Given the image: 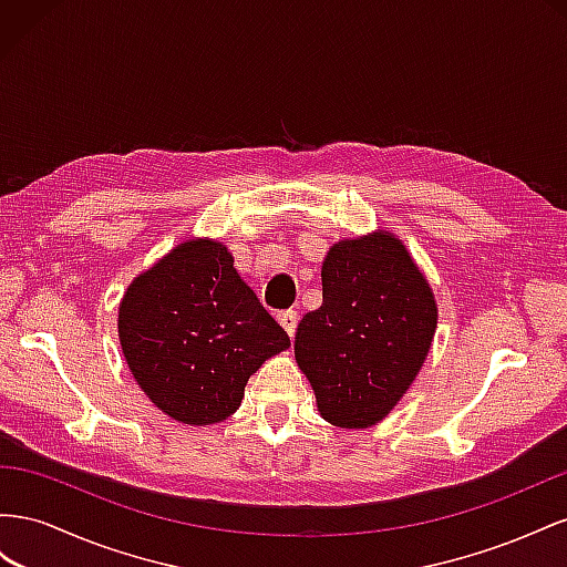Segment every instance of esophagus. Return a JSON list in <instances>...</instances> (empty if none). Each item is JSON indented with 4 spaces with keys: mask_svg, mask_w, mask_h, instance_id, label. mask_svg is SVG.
Segmentation results:
<instances>
[{
    "mask_svg": "<svg viewBox=\"0 0 567 567\" xmlns=\"http://www.w3.org/2000/svg\"><path fill=\"white\" fill-rule=\"evenodd\" d=\"M278 320H280V326L287 330V334L289 337H295V332H297V322H299V316H297V311H280L278 313Z\"/></svg>",
    "mask_w": 567,
    "mask_h": 567,
    "instance_id": "obj_1",
    "label": "esophagus"
}]
</instances>
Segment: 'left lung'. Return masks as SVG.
I'll list each match as a JSON object with an SVG mask.
<instances>
[{"label":"left lung","instance_id":"left-lung-1","mask_svg":"<svg viewBox=\"0 0 567 567\" xmlns=\"http://www.w3.org/2000/svg\"><path fill=\"white\" fill-rule=\"evenodd\" d=\"M320 278L322 306L299 322L297 363L328 423L370 427L425 361L436 328L432 289L390 233L337 241Z\"/></svg>","mask_w":567,"mask_h":567}]
</instances>
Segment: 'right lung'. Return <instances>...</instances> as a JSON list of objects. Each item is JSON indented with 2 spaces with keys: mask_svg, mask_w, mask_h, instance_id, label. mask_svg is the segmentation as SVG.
Instances as JSON below:
<instances>
[{
  "mask_svg": "<svg viewBox=\"0 0 567 567\" xmlns=\"http://www.w3.org/2000/svg\"><path fill=\"white\" fill-rule=\"evenodd\" d=\"M118 337L142 392L185 425L233 415L247 380L289 347L228 247L212 239L177 245L127 287Z\"/></svg>",
  "mask_w": 567,
  "mask_h": 567,
  "instance_id": "add662e5",
  "label": "right lung"
}]
</instances>
